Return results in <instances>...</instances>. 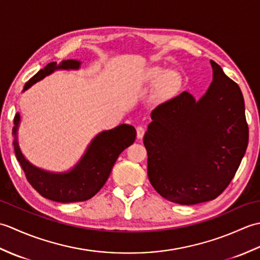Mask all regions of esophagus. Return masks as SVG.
Here are the masks:
<instances>
[{"mask_svg": "<svg viewBox=\"0 0 260 260\" xmlns=\"http://www.w3.org/2000/svg\"><path fill=\"white\" fill-rule=\"evenodd\" d=\"M136 134H137V139H143V136L145 134V128L143 126H137L136 128Z\"/></svg>", "mask_w": 260, "mask_h": 260, "instance_id": "esophagus-1", "label": "esophagus"}]
</instances>
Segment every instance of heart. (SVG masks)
<instances>
[{"label": "heart", "instance_id": "1", "mask_svg": "<svg viewBox=\"0 0 260 260\" xmlns=\"http://www.w3.org/2000/svg\"><path fill=\"white\" fill-rule=\"evenodd\" d=\"M142 82L148 86H156V97L159 101H168L175 96L181 89V75L175 70H168L162 67H152L146 70Z\"/></svg>", "mask_w": 260, "mask_h": 260}]
</instances>
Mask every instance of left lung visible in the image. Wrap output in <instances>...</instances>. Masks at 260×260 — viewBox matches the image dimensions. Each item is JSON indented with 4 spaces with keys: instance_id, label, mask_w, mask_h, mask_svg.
Segmentation results:
<instances>
[{
    "instance_id": "left-lung-1",
    "label": "left lung",
    "mask_w": 260,
    "mask_h": 260,
    "mask_svg": "<svg viewBox=\"0 0 260 260\" xmlns=\"http://www.w3.org/2000/svg\"><path fill=\"white\" fill-rule=\"evenodd\" d=\"M213 80L200 101L183 91L153 109L144 135L147 175L163 198L190 206L213 200L244 157L249 128L239 86L213 60Z\"/></svg>"
}]
</instances>
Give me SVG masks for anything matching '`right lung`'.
<instances>
[{
	"instance_id": "obj_1",
	"label": "right lung",
	"mask_w": 260,
	"mask_h": 260,
	"mask_svg": "<svg viewBox=\"0 0 260 260\" xmlns=\"http://www.w3.org/2000/svg\"><path fill=\"white\" fill-rule=\"evenodd\" d=\"M79 66L80 62L77 60H64L59 66L57 62L48 63L26 82L24 90L56 69H78ZM19 123L20 115L16 114L13 127L14 152L27 182L42 197L62 203L86 201L95 196L106 183L119 154L136 139V129L131 125L123 124L114 129L105 131L92 140L85 155L70 172L54 174L33 167L26 161L16 141Z\"/></svg>"
}]
</instances>
